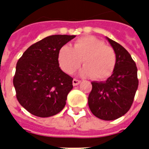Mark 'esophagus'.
<instances>
[{"label": "esophagus", "mask_w": 149, "mask_h": 149, "mask_svg": "<svg viewBox=\"0 0 149 149\" xmlns=\"http://www.w3.org/2000/svg\"><path fill=\"white\" fill-rule=\"evenodd\" d=\"M81 83V81L80 80H77V79H73V81H72V84L76 86V85H78V84Z\"/></svg>", "instance_id": "34e87169"}]
</instances>
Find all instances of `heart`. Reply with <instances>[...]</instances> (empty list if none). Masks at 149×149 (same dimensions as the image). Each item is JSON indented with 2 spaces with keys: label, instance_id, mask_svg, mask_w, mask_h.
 <instances>
[{
  "label": "heart",
  "instance_id": "obj_1",
  "mask_svg": "<svg viewBox=\"0 0 149 149\" xmlns=\"http://www.w3.org/2000/svg\"><path fill=\"white\" fill-rule=\"evenodd\" d=\"M57 58L62 70L68 74L74 72L82 61L84 66L81 70V74L84 77L93 76L97 81L109 77L116 65L114 49L93 36L79 38L72 49L68 46H62Z\"/></svg>",
  "mask_w": 149,
  "mask_h": 149
}]
</instances>
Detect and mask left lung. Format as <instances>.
Returning a JSON list of instances; mask_svg holds the SVG:
<instances>
[{"mask_svg":"<svg viewBox=\"0 0 149 149\" xmlns=\"http://www.w3.org/2000/svg\"><path fill=\"white\" fill-rule=\"evenodd\" d=\"M116 54L111 77L103 82H92L88 102L91 112L104 120H113L130 109L138 88L137 68L131 55L120 44L107 38Z\"/></svg>","mask_w":149,"mask_h":149,"instance_id":"1","label":"left lung"}]
</instances>
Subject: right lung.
<instances>
[{"label": "right lung", "mask_w": 149, "mask_h": 149, "mask_svg": "<svg viewBox=\"0 0 149 149\" xmlns=\"http://www.w3.org/2000/svg\"><path fill=\"white\" fill-rule=\"evenodd\" d=\"M74 37H47L29 47L18 60L13 81L16 97L31 114L49 117L65 106L73 78L59 67L57 56L62 46Z\"/></svg>", "instance_id": "add662e5"}]
</instances>
